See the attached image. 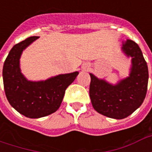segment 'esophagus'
<instances>
[{
    "label": "esophagus",
    "instance_id": "obj_1",
    "mask_svg": "<svg viewBox=\"0 0 152 152\" xmlns=\"http://www.w3.org/2000/svg\"><path fill=\"white\" fill-rule=\"evenodd\" d=\"M82 69L83 71H86V72H88L90 69V65L89 63H85L82 65Z\"/></svg>",
    "mask_w": 152,
    "mask_h": 152
}]
</instances>
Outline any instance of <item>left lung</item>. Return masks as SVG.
<instances>
[{
	"label": "left lung",
	"instance_id": "1",
	"mask_svg": "<svg viewBox=\"0 0 152 152\" xmlns=\"http://www.w3.org/2000/svg\"><path fill=\"white\" fill-rule=\"evenodd\" d=\"M122 50L132 58L129 76L116 85L89 74V97L95 111L107 117L124 119L135 112L143 102L148 84V67L139 46L131 40L124 41Z\"/></svg>",
	"mask_w": 152,
	"mask_h": 152
}]
</instances>
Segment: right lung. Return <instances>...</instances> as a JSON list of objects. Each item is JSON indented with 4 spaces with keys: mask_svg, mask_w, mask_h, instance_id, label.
<instances>
[{
    "mask_svg": "<svg viewBox=\"0 0 152 152\" xmlns=\"http://www.w3.org/2000/svg\"><path fill=\"white\" fill-rule=\"evenodd\" d=\"M38 37H31L16 44L10 51L3 66V83L10 104L20 114L29 118H40L59 108L65 90L74 81L78 72L62 74L46 80L30 81L19 67L22 52Z\"/></svg>",
    "mask_w": 152,
    "mask_h": 152,
    "instance_id": "right-lung-1",
    "label": "right lung"
}]
</instances>
